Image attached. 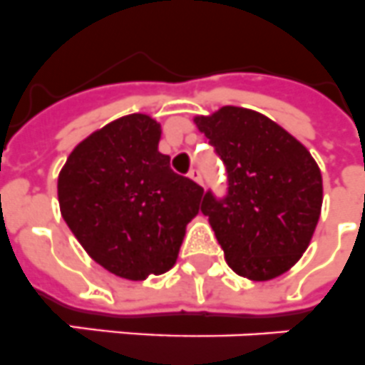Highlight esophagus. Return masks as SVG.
<instances>
[{
  "label": "esophagus",
  "mask_w": 365,
  "mask_h": 365,
  "mask_svg": "<svg viewBox=\"0 0 365 365\" xmlns=\"http://www.w3.org/2000/svg\"><path fill=\"white\" fill-rule=\"evenodd\" d=\"M189 178H191L192 182H197V183H200V185H202V174H200V170H198V168H191Z\"/></svg>",
  "instance_id": "1"
}]
</instances>
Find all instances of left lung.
Returning <instances> with one entry per match:
<instances>
[{"instance_id": "1", "label": "left lung", "mask_w": 365, "mask_h": 365, "mask_svg": "<svg viewBox=\"0 0 365 365\" xmlns=\"http://www.w3.org/2000/svg\"><path fill=\"white\" fill-rule=\"evenodd\" d=\"M228 173V195H204L202 213L232 271L249 280L277 278L295 265L315 232L323 178L301 140L265 115L225 106L192 118Z\"/></svg>"}]
</instances>
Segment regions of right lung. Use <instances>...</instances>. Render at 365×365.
<instances>
[{"label": "right lung", "mask_w": 365, "mask_h": 365, "mask_svg": "<svg viewBox=\"0 0 365 365\" xmlns=\"http://www.w3.org/2000/svg\"><path fill=\"white\" fill-rule=\"evenodd\" d=\"M161 124L125 115L83 139L57 180L61 215L87 254L128 280L174 267L204 189L158 150Z\"/></svg>", "instance_id": "obj_1"}]
</instances>
